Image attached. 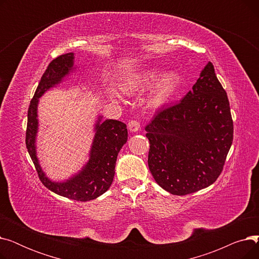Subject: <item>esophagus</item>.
Returning <instances> with one entry per match:
<instances>
[{"instance_id":"34e87169","label":"esophagus","mask_w":259,"mask_h":259,"mask_svg":"<svg viewBox=\"0 0 259 259\" xmlns=\"http://www.w3.org/2000/svg\"><path fill=\"white\" fill-rule=\"evenodd\" d=\"M141 128V124L138 120H131L128 124V129L130 132H138Z\"/></svg>"}]
</instances>
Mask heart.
Here are the masks:
<instances>
[{
	"label": "heart",
	"mask_w": 259,
	"mask_h": 259,
	"mask_svg": "<svg viewBox=\"0 0 259 259\" xmlns=\"http://www.w3.org/2000/svg\"><path fill=\"white\" fill-rule=\"evenodd\" d=\"M179 74L174 70L164 72L159 67L150 68L129 77L126 80L124 90L134 92L154 85L149 95V104L157 107L169 99L179 84Z\"/></svg>",
	"instance_id": "1"
}]
</instances>
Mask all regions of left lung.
<instances>
[{
  "label": "left lung",
  "instance_id": "8db88e82",
  "mask_svg": "<svg viewBox=\"0 0 259 259\" xmlns=\"http://www.w3.org/2000/svg\"><path fill=\"white\" fill-rule=\"evenodd\" d=\"M153 179L174 195L194 193L219 178L233 141L227 93L209 62L186 97L146 126Z\"/></svg>",
  "mask_w": 259,
  "mask_h": 259
}]
</instances>
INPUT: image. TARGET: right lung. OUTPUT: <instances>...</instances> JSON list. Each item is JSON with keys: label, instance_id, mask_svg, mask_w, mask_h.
Instances as JSON below:
<instances>
[{"label": "right lung", "instance_id": "1", "mask_svg": "<svg viewBox=\"0 0 259 259\" xmlns=\"http://www.w3.org/2000/svg\"><path fill=\"white\" fill-rule=\"evenodd\" d=\"M76 70H78V67L74 65L73 52L62 54L49 64L40 78L28 109L26 147L35 166L38 178L46 188L67 198L88 201L104 194L113 182L118 152L128 140L126 124L115 119L103 120V115H98L93 125L94 137L87 162L80 170L65 181L57 182L48 178L39 164L36 150L39 126L37 118L39 98H42L48 90L62 84Z\"/></svg>", "mask_w": 259, "mask_h": 259}]
</instances>
